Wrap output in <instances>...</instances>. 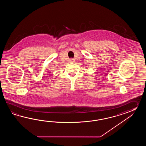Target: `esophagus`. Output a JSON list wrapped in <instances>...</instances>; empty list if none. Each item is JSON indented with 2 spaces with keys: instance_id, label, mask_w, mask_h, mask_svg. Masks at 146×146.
<instances>
[{
  "instance_id": "1",
  "label": "esophagus",
  "mask_w": 146,
  "mask_h": 146,
  "mask_svg": "<svg viewBox=\"0 0 146 146\" xmlns=\"http://www.w3.org/2000/svg\"><path fill=\"white\" fill-rule=\"evenodd\" d=\"M70 60V62H73V60H74V59H70V60Z\"/></svg>"
}]
</instances>
